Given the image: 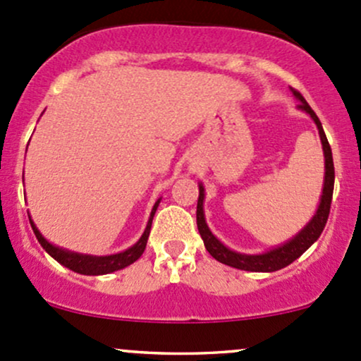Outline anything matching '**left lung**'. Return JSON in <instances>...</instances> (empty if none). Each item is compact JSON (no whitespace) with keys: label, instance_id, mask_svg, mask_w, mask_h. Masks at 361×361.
<instances>
[{"label":"left lung","instance_id":"obj_1","mask_svg":"<svg viewBox=\"0 0 361 361\" xmlns=\"http://www.w3.org/2000/svg\"><path fill=\"white\" fill-rule=\"evenodd\" d=\"M295 99L298 100V109L303 112H307L312 119H314L315 126L319 129V136H321V143L324 149V164H326V176H324V188H322V196L321 202H319V208L315 212L312 220L307 224L303 228L295 235L293 238H290L288 242H285L283 245L274 247V249L268 250L264 254H240L230 250L228 247L221 244L216 237L212 233V230L208 228L204 220V212H202V201H204V188L200 184V197H197V209H196V221H197V230H200L202 242H204L206 250H208L216 261L224 262L226 266H232V268L244 269V271H256V273H273L285 266L291 264L295 259H298L305 252L309 247L321 237L324 226L327 224V218H329V209H331V201H333V191H334V161H333V152H331L329 141H327L326 133H324L321 121L315 116V112L312 111V107L307 104V100L303 99L302 93L297 92L295 88H291Z\"/></svg>","mask_w":361,"mask_h":361}]
</instances>
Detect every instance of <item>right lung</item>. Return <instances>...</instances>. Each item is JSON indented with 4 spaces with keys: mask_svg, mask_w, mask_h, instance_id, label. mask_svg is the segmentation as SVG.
<instances>
[{
    "mask_svg": "<svg viewBox=\"0 0 361 361\" xmlns=\"http://www.w3.org/2000/svg\"><path fill=\"white\" fill-rule=\"evenodd\" d=\"M160 200L155 202L153 206L152 214H149V220L147 228H145L143 235L140 237V240L136 242L135 245L129 247V249L123 250L119 254H112V256H88V254H78V252H71V250L61 249V247L52 245L51 242H47L46 238L42 237V233L39 232L37 226L34 225L30 218V225L32 230H34L35 237H37L39 244L46 249V252L49 254L51 257H54L59 264H63L64 268L75 271V273L80 274H87V276H99V274H109L114 273V271H119L126 266L133 264V262L137 261L141 257V254L145 252V247H147L148 237H149V228H152V221L153 216H155L157 208H159Z\"/></svg>",
    "mask_w": 361,
    "mask_h": 361,
    "instance_id": "add662e5",
    "label": "right lung"
}]
</instances>
